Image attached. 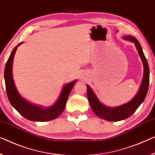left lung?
<instances>
[{"label": "left lung", "mask_w": 155, "mask_h": 155, "mask_svg": "<svg viewBox=\"0 0 155 155\" xmlns=\"http://www.w3.org/2000/svg\"><path fill=\"white\" fill-rule=\"evenodd\" d=\"M124 39L134 43L138 54H139L140 59L142 61L143 64V77L140 88L134 97L131 101H129V102L119 106V107H108L100 102V101L99 100L93 91L89 87L88 85H86L87 96L92 110L100 118L110 122L122 120H124L131 116L144 101L149 87V66L139 41L134 37L131 35L124 36Z\"/></svg>", "instance_id": "1"}]
</instances>
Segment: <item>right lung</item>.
<instances>
[{
  "instance_id": "obj_1",
  "label": "right lung",
  "mask_w": 155,
  "mask_h": 155,
  "mask_svg": "<svg viewBox=\"0 0 155 155\" xmlns=\"http://www.w3.org/2000/svg\"><path fill=\"white\" fill-rule=\"evenodd\" d=\"M22 42L18 44L12 50L9 58L7 61L5 68L4 77L5 82V87L8 100L12 106L19 114L29 120L35 122H45L52 120L61 115L64 109L69 94L72 89L77 80L73 81L64 85L61 93L58 100L51 107L43 108L40 106L33 104L23 97L18 93L15 86L12 76V64L16 51L18 46Z\"/></svg>"
}]
</instances>
